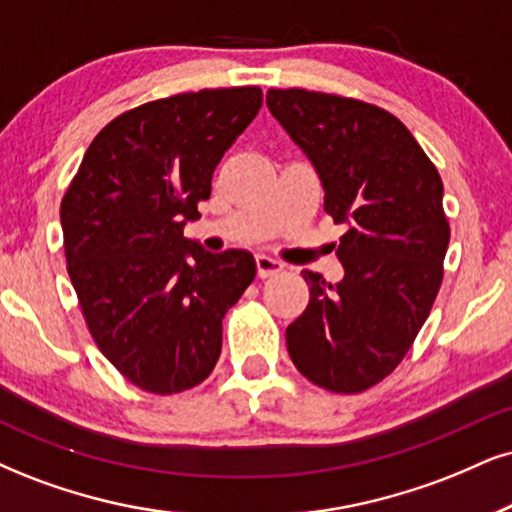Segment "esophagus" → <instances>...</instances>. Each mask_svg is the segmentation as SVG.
<instances>
[{
	"mask_svg": "<svg viewBox=\"0 0 512 512\" xmlns=\"http://www.w3.org/2000/svg\"><path fill=\"white\" fill-rule=\"evenodd\" d=\"M256 273H258V277H263V280H266V277L282 273V263L275 261V258L261 254V256H256Z\"/></svg>",
	"mask_w": 512,
	"mask_h": 512,
	"instance_id": "esophagus-1",
	"label": "esophagus"
}]
</instances>
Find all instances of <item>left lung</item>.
<instances>
[{
	"label": "left lung",
	"mask_w": 512,
	"mask_h": 512,
	"mask_svg": "<svg viewBox=\"0 0 512 512\" xmlns=\"http://www.w3.org/2000/svg\"><path fill=\"white\" fill-rule=\"evenodd\" d=\"M266 104L313 163L325 213L346 225L344 277L304 270L306 311L287 327L296 370L318 387L358 394L406 356L444 277V185L410 130L389 111L337 94L268 90Z\"/></svg>",
	"instance_id": "1"
}]
</instances>
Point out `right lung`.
I'll use <instances>...</instances> for the list:
<instances>
[{
  "instance_id": "1",
  "label": "right lung",
  "mask_w": 512,
  "mask_h": 512,
  "mask_svg": "<svg viewBox=\"0 0 512 512\" xmlns=\"http://www.w3.org/2000/svg\"><path fill=\"white\" fill-rule=\"evenodd\" d=\"M261 104L258 87H220L125 111L94 137L63 194V249L85 323L113 368L151 394L211 375L227 308L256 277L249 251L211 254L185 225Z\"/></svg>"
}]
</instances>
